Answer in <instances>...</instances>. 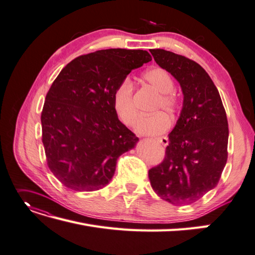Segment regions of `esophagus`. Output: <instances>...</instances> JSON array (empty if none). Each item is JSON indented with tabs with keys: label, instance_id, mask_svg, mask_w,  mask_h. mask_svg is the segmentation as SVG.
I'll return each mask as SVG.
<instances>
[{
	"label": "esophagus",
	"instance_id": "1",
	"mask_svg": "<svg viewBox=\"0 0 255 255\" xmlns=\"http://www.w3.org/2000/svg\"><path fill=\"white\" fill-rule=\"evenodd\" d=\"M157 141L160 143L162 146H167L169 144V139L167 136H161V138H157Z\"/></svg>",
	"mask_w": 255,
	"mask_h": 255
}]
</instances>
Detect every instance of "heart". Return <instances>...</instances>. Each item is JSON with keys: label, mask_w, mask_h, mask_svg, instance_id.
Here are the masks:
<instances>
[{"label": "heart", "mask_w": 255, "mask_h": 255, "mask_svg": "<svg viewBox=\"0 0 255 255\" xmlns=\"http://www.w3.org/2000/svg\"><path fill=\"white\" fill-rule=\"evenodd\" d=\"M144 80L156 93L159 94L156 109L162 108L170 114L177 112L179 102L171 94L174 87L171 76L164 69L153 68L145 72ZM113 104L119 119L125 125H133L136 117V109L133 101V84L129 78H125L117 86L113 96ZM170 124V119L164 112L141 116L135 124V131L144 135L160 134L168 130Z\"/></svg>", "instance_id": "obj_1"}]
</instances>
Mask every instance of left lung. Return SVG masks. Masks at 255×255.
<instances>
[{"instance_id": "obj_1", "label": "left lung", "mask_w": 255, "mask_h": 255, "mask_svg": "<svg viewBox=\"0 0 255 255\" xmlns=\"http://www.w3.org/2000/svg\"><path fill=\"white\" fill-rule=\"evenodd\" d=\"M151 54L180 84L183 106L169 133L164 161L148 171L154 192L191 205L218 185L227 161L228 123L218 88L198 63L165 49Z\"/></svg>"}]
</instances>
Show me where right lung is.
<instances>
[{
	"mask_svg": "<svg viewBox=\"0 0 255 255\" xmlns=\"http://www.w3.org/2000/svg\"><path fill=\"white\" fill-rule=\"evenodd\" d=\"M151 60L146 50L102 49L75 58L57 76L41 115L42 141L50 171L64 186L100 190L117 158L138 143L119 120L113 96L130 72Z\"/></svg>",
	"mask_w": 255,
	"mask_h": 255,
	"instance_id": "add662e5",
	"label": "right lung"
}]
</instances>
